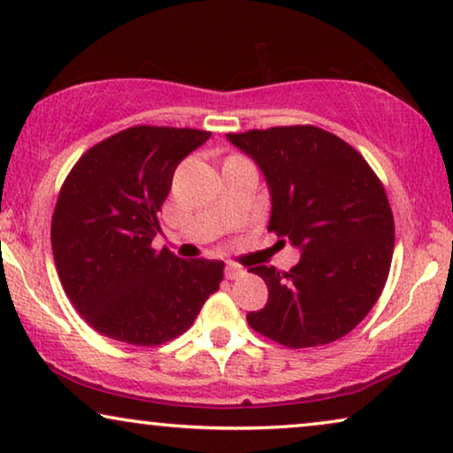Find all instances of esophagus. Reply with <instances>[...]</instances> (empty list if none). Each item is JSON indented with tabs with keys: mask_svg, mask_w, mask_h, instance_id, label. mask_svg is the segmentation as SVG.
<instances>
[{
	"mask_svg": "<svg viewBox=\"0 0 453 453\" xmlns=\"http://www.w3.org/2000/svg\"><path fill=\"white\" fill-rule=\"evenodd\" d=\"M243 274V268H241V265H237V264H226V268H225V276L228 278V280H237V278Z\"/></svg>",
	"mask_w": 453,
	"mask_h": 453,
	"instance_id": "obj_1",
	"label": "esophagus"
}]
</instances>
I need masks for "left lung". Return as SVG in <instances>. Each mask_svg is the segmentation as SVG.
Listing matches in <instances>:
<instances>
[{
	"label": "left lung",
	"mask_w": 453,
	"mask_h": 453,
	"mask_svg": "<svg viewBox=\"0 0 453 453\" xmlns=\"http://www.w3.org/2000/svg\"><path fill=\"white\" fill-rule=\"evenodd\" d=\"M270 185L268 231L301 247L288 272L253 265L268 303L247 324L287 349L336 342L361 324L386 287L394 214L381 179L349 142L315 126L226 134Z\"/></svg>",
	"instance_id": "left-lung-1"
}]
</instances>
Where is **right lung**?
I'll return each instance as SVG.
<instances>
[{"label": "right lung", "mask_w": 453, "mask_h": 453, "mask_svg": "<svg viewBox=\"0 0 453 453\" xmlns=\"http://www.w3.org/2000/svg\"><path fill=\"white\" fill-rule=\"evenodd\" d=\"M210 132L134 126L88 148L67 173L51 219L67 299L103 336L158 346L189 330L225 262L154 250L173 173Z\"/></svg>", "instance_id": "1"}]
</instances>
